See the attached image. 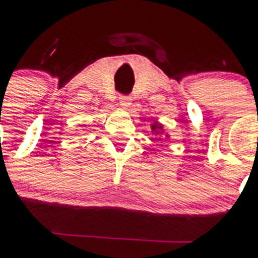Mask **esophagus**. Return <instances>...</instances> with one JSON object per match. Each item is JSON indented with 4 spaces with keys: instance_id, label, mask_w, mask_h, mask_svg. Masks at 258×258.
Returning <instances> with one entry per match:
<instances>
[{
    "instance_id": "obj_1",
    "label": "esophagus",
    "mask_w": 258,
    "mask_h": 258,
    "mask_svg": "<svg viewBox=\"0 0 258 258\" xmlns=\"http://www.w3.org/2000/svg\"><path fill=\"white\" fill-rule=\"evenodd\" d=\"M131 100H133V99H131L130 96H127V95H121V96L119 97V103H120V105L123 107V108H130L131 104H133Z\"/></svg>"
}]
</instances>
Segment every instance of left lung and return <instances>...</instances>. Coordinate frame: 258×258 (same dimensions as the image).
<instances>
[{
    "label": "left lung",
    "instance_id": "1",
    "mask_svg": "<svg viewBox=\"0 0 258 258\" xmlns=\"http://www.w3.org/2000/svg\"><path fill=\"white\" fill-rule=\"evenodd\" d=\"M151 130H153V133L159 134V131L162 130V125L159 123H154V124H151Z\"/></svg>",
    "mask_w": 258,
    "mask_h": 258
}]
</instances>
